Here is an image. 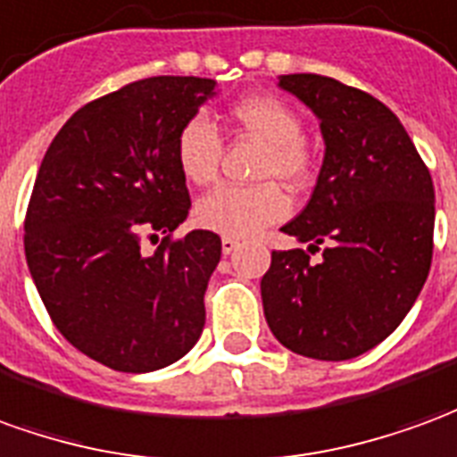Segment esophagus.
<instances>
[{"mask_svg":"<svg viewBox=\"0 0 457 457\" xmlns=\"http://www.w3.org/2000/svg\"><path fill=\"white\" fill-rule=\"evenodd\" d=\"M238 245H241V241H238V238H234V236H223L221 238L223 255H231L236 248H238Z\"/></svg>","mask_w":457,"mask_h":457,"instance_id":"esophagus-1","label":"esophagus"}]
</instances>
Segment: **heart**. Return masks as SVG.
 <instances>
[{"label": "heart", "mask_w": 457, "mask_h": 457, "mask_svg": "<svg viewBox=\"0 0 457 457\" xmlns=\"http://www.w3.org/2000/svg\"><path fill=\"white\" fill-rule=\"evenodd\" d=\"M228 120L236 130L265 142L255 170L261 179H280L293 189L310 179L312 160L303 142V120L287 103L275 96H248L228 108ZM221 154L223 140L212 120L202 112L184 120L174 140V157L187 182L196 187L212 184L219 177ZM287 212L290 199L278 182L253 187L223 184L199 199L196 221L216 234L245 238L286 219Z\"/></svg>", "instance_id": "obj_1"}]
</instances>
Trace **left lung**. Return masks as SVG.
<instances>
[{
  "label": "left lung",
  "mask_w": 457,
  "mask_h": 457,
  "mask_svg": "<svg viewBox=\"0 0 457 457\" xmlns=\"http://www.w3.org/2000/svg\"><path fill=\"white\" fill-rule=\"evenodd\" d=\"M278 86L317 115L325 160L307 206L283 226L307 251H273L261 280L265 320L295 354L359 357L401 325L428 278L433 179L374 96L315 73L280 76Z\"/></svg>",
  "instance_id": "8db88e82"
}]
</instances>
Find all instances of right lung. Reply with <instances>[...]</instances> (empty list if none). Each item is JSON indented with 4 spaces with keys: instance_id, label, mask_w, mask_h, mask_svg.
<instances>
[{
    "instance_id": "1",
    "label": "right lung",
    "mask_w": 457,
    "mask_h": 457,
    "mask_svg": "<svg viewBox=\"0 0 457 457\" xmlns=\"http://www.w3.org/2000/svg\"><path fill=\"white\" fill-rule=\"evenodd\" d=\"M213 86L196 76L122 86L73 112L38 167L24 221L31 278L58 332L115 371L167 367L202 337L221 238L202 228L171 238L192 209L174 140ZM145 235L161 242L154 254L141 251Z\"/></svg>"
}]
</instances>
